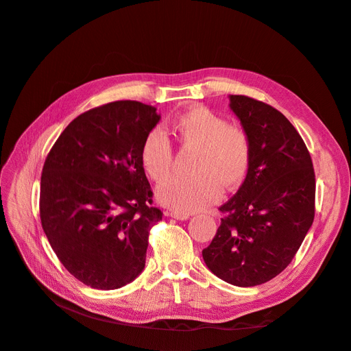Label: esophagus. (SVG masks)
I'll return each instance as SVG.
<instances>
[{"instance_id": "esophagus-1", "label": "esophagus", "mask_w": 351, "mask_h": 351, "mask_svg": "<svg viewBox=\"0 0 351 351\" xmlns=\"http://www.w3.org/2000/svg\"><path fill=\"white\" fill-rule=\"evenodd\" d=\"M167 215L171 218H176V219H180V221H184V219L190 218L189 214H183V212H177V210H169V212H167Z\"/></svg>"}]
</instances>
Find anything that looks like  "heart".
Segmentation results:
<instances>
[{
  "label": "heart",
  "mask_w": 351,
  "mask_h": 351,
  "mask_svg": "<svg viewBox=\"0 0 351 351\" xmlns=\"http://www.w3.org/2000/svg\"><path fill=\"white\" fill-rule=\"evenodd\" d=\"M164 132L195 151L190 159L193 174L169 177L158 189V199L167 208L192 214L214 204L222 189H236L246 178L252 142L240 124L227 123L218 112L197 105L180 114ZM165 135L151 130L141 147V164L154 182H162L173 164L171 145Z\"/></svg>",
  "instance_id": "b5f03b06"
}]
</instances>
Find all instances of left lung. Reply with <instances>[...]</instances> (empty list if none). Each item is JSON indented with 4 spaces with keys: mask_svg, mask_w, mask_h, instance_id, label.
<instances>
[{
    "mask_svg": "<svg viewBox=\"0 0 351 351\" xmlns=\"http://www.w3.org/2000/svg\"><path fill=\"white\" fill-rule=\"evenodd\" d=\"M230 108L252 142L243 184L202 250L206 267L237 287L259 285L289 267L315 218V169L302 136L271 105L231 95Z\"/></svg>",
    "mask_w": 351,
    "mask_h": 351,
    "instance_id": "8db88e82",
    "label": "left lung"
}]
</instances>
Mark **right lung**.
Segmentation results:
<instances>
[{
	"label": "right lung",
	"instance_id": "1",
	"mask_svg": "<svg viewBox=\"0 0 351 351\" xmlns=\"http://www.w3.org/2000/svg\"><path fill=\"white\" fill-rule=\"evenodd\" d=\"M156 108L115 101L76 117L40 177L39 214L52 250L83 284L115 290L145 268L149 231L162 212L141 164Z\"/></svg>",
	"mask_w": 351,
	"mask_h": 351
}]
</instances>
